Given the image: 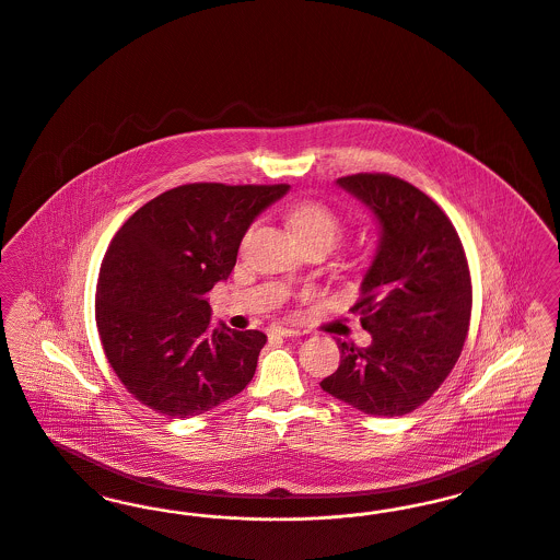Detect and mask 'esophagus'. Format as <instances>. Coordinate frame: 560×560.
<instances>
[{"label":"esophagus","mask_w":560,"mask_h":560,"mask_svg":"<svg viewBox=\"0 0 560 560\" xmlns=\"http://www.w3.org/2000/svg\"><path fill=\"white\" fill-rule=\"evenodd\" d=\"M267 332H269L271 337H294V335H299V330L287 328V326H269Z\"/></svg>","instance_id":"34e87169"}]
</instances>
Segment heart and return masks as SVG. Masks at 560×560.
<instances>
[{"label": "heart", "mask_w": 560, "mask_h": 560, "mask_svg": "<svg viewBox=\"0 0 560 560\" xmlns=\"http://www.w3.org/2000/svg\"><path fill=\"white\" fill-rule=\"evenodd\" d=\"M287 221H289V230L293 232L294 240L299 244L320 242L324 246H328V250L337 244V240L343 232L339 217L323 202H314V200L296 202L289 210Z\"/></svg>", "instance_id": "b5f03b06"}]
</instances>
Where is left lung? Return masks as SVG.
<instances>
[{"instance_id":"obj_1","label":"left lung","mask_w":560,"mask_h":560,"mask_svg":"<svg viewBox=\"0 0 560 560\" xmlns=\"http://www.w3.org/2000/svg\"><path fill=\"white\" fill-rule=\"evenodd\" d=\"M337 185L380 223L377 250L352 307L371 346L337 339L339 369L324 392L375 417L423 405L455 366L470 324V269L441 207L392 175H352Z\"/></svg>"}]
</instances>
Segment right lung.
I'll use <instances>...</instances> for the list:
<instances>
[{"instance_id":"obj_1","label":"right lung","mask_w":560,"mask_h":560,"mask_svg":"<svg viewBox=\"0 0 560 560\" xmlns=\"http://www.w3.org/2000/svg\"><path fill=\"white\" fill-rule=\"evenodd\" d=\"M291 185H180L139 208L112 240L96 326L124 387L149 409L194 417L255 375L261 330L210 328L207 293L225 282L250 223Z\"/></svg>"}]
</instances>
